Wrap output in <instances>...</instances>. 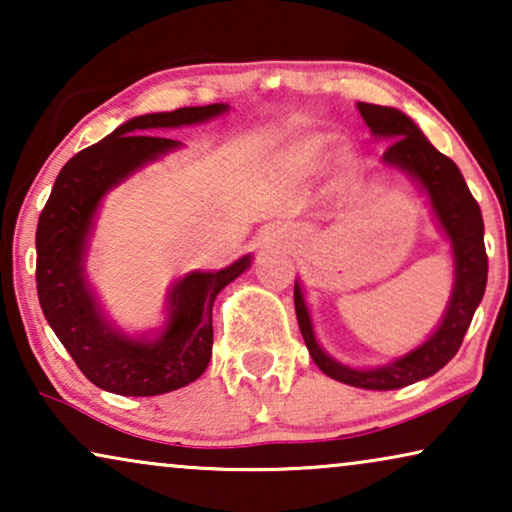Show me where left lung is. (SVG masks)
Returning a JSON list of instances; mask_svg holds the SVG:
<instances>
[{
	"label": "left lung",
	"mask_w": 512,
	"mask_h": 512,
	"mask_svg": "<svg viewBox=\"0 0 512 512\" xmlns=\"http://www.w3.org/2000/svg\"><path fill=\"white\" fill-rule=\"evenodd\" d=\"M356 107H359L363 121H366L373 135L394 139L384 151L382 160L387 165L401 167L424 186V191L431 198L433 212L440 221V228L450 237L454 251V291L450 307H447L438 331L415 352L405 354L403 359L389 363V366L354 370L342 366V363H335L321 352L317 338L312 333L310 312H307L298 284L293 289V303H296V317L305 345L310 349L314 363L328 377L359 389L389 391L408 387L412 382L438 373L459 352L468 326L473 321V314L478 310L482 296H485V223H482L480 205L468 191L459 167L443 156L403 111L368 102H359Z\"/></svg>",
	"instance_id": "1"
}]
</instances>
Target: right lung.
I'll list each match as a JSON object with an SVG mask.
<instances>
[{
  "instance_id": "obj_1",
  "label": "right lung",
  "mask_w": 512,
  "mask_h": 512,
  "mask_svg": "<svg viewBox=\"0 0 512 512\" xmlns=\"http://www.w3.org/2000/svg\"><path fill=\"white\" fill-rule=\"evenodd\" d=\"M226 104L146 114L76 153L55 179L37 223V293L53 333L95 387L121 396H158L186 387L212 359V305L249 268V256L219 272H191L172 289L170 324L158 340L116 333L90 296L83 247L102 195L179 142L153 130L207 121Z\"/></svg>"
}]
</instances>
